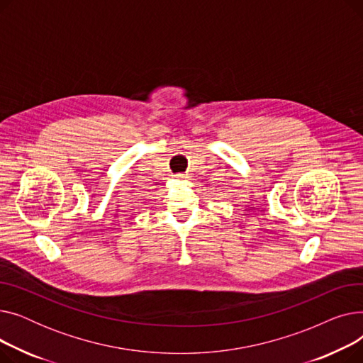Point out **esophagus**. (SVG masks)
<instances>
[{"label": "esophagus", "mask_w": 363, "mask_h": 363, "mask_svg": "<svg viewBox=\"0 0 363 363\" xmlns=\"http://www.w3.org/2000/svg\"><path fill=\"white\" fill-rule=\"evenodd\" d=\"M175 178H177L178 181H186V179H188V175H185V174H178V175H175Z\"/></svg>", "instance_id": "obj_1"}]
</instances>
